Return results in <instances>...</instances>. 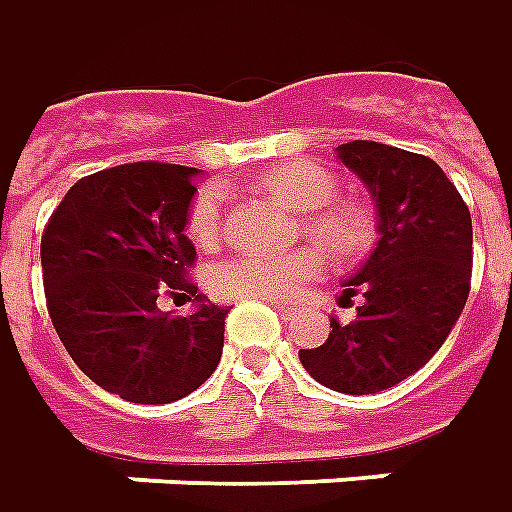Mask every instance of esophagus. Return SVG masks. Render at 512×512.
<instances>
[{
    "label": "esophagus",
    "instance_id": "34e87169",
    "mask_svg": "<svg viewBox=\"0 0 512 512\" xmlns=\"http://www.w3.org/2000/svg\"><path fill=\"white\" fill-rule=\"evenodd\" d=\"M270 304H273L281 315H293V307H290V304H284V301H270Z\"/></svg>",
    "mask_w": 512,
    "mask_h": 512
}]
</instances>
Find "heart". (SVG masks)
Masks as SVG:
<instances>
[{
	"label": "heart",
	"mask_w": 512,
	"mask_h": 512,
	"mask_svg": "<svg viewBox=\"0 0 512 512\" xmlns=\"http://www.w3.org/2000/svg\"><path fill=\"white\" fill-rule=\"evenodd\" d=\"M270 197L304 216V231L341 259H352L375 242V219L358 202L335 200V174L315 163H290L270 168L259 180ZM225 194L219 185H202L185 216L188 239L197 248H214L222 236ZM324 253L318 248L284 250V253H239L211 270V290L225 298H284L321 276Z\"/></svg>",
	"instance_id": "obj_1"
}]
</instances>
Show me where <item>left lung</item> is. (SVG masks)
I'll return each mask as SVG.
<instances>
[{
    "instance_id": "8db88e82",
    "label": "left lung",
    "mask_w": 512,
    "mask_h": 512,
    "mask_svg": "<svg viewBox=\"0 0 512 512\" xmlns=\"http://www.w3.org/2000/svg\"><path fill=\"white\" fill-rule=\"evenodd\" d=\"M377 208V248L344 281L341 304L363 296L355 321H329V338L298 358L321 386L377 394L423 369L468 301L471 211L431 157L375 140L338 146Z\"/></svg>"
}]
</instances>
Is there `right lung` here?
Here are the masks:
<instances>
[{
    "label": "right lung",
    "mask_w": 512,
    "mask_h": 512,
    "mask_svg": "<svg viewBox=\"0 0 512 512\" xmlns=\"http://www.w3.org/2000/svg\"><path fill=\"white\" fill-rule=\"evenodd\" d=\"M197 168L123 163L72 185L41 236L47 312L75 366L129 403H174L214 375L228 310L197 296L185 236ZM195 298L171 316L156 298Z\"/></svg>",
    "instance_id": "1"
}]
</instances>
